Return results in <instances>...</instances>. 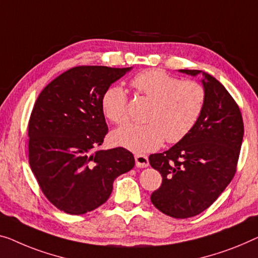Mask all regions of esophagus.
<instances>
[{"label":"esophagus","instance_id":"obj_1","mask_svg":"<svg viewBox=\"0 0 258 258\" xmlns=\"http://www.w3.org/2000/svg\"><path fill=\"white\" fill-rule=\"evenodd\" d=\"M134 159H136L137 167H139V168L148 167L149 161H148L147 155H144V154H136V155H134Z\"/></svg>","mask_w":258,"mask_h":258}]
</instances>
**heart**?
<instances>
[{
	"mask_svg": "<svg viewBox=\"0 0 258 258\" xmlns=\"http://www.w3.org/2000/svg\"><path fill=\"white\" fill-rule=\"evenodd\" d=\"M132 87L153 101L147 124L127 125L114 131L112 140L136 153L155 151L163 144L182 141L201 118L206 91L197 81H182L162 69H148L134 76ZM105 117L116 125L128 121V98L125 90L112 86L102 97Z\"/></svg>",
	"mask_w": 258,
	"mask_h": 258,
	"instance_id": "obj_1",
	"label": "heart"
}]
</instances>
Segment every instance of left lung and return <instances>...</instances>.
I'll use <instances>...</instances> for the list:
<instances>
[{
    "mask_svg": "<svg viewBox=\"0 0 258 258\" xmlns=\"http://www.w3.org/2000/svg\"><path fill=\"white\" fill-rule=\"evenodd\" d=\"M196 76L201 71L180 69ZM206 101L197 124L170 149L149 155L162 184L151 196L169 217H195L210 207L236 172L244 126L239 105L217 79L203 73Z\"/></svg>",
    "mask_w": 258,
    "mask_h": 258,
    "instance_id": "1",
    "label": "left lung"
}]
</instances>
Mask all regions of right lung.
Returning <instances> with one entry per match:
<instances>
[{"label":"right lung","mask_w":258,"mask_h":258,"mask_svg":"<svg viewBox=\"0 0 258 258\" xmlns=\"http://www.w3.org/2000/svg\"><path fill=\"white\" fill-rule=\"evenodd\" d=\"M131 68L78 66L44 88L29 120V163L45 197L68 214L109 199L113 180L134 167L127 149H98L107 133L102 97Z\"/></svg>","instance_id":"1"}]
</instances>
